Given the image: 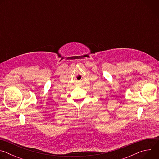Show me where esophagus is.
<instances>
[{
	"mask_svg": "<svg viewBox=\"0 0 159 159\" xmlns=\"http://www.w3.org/2000/svg\"><path fill=\"white\" fill-rule=\"evenodd\" d=\"M59 111H60V110H59Z\"/></svg>",
	"mask_w": 159,
	"mask_h": 159,
	"instance_id": "34e87169",
	"label": "esophagus"
}]
</instances>
